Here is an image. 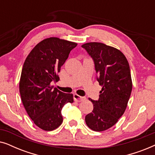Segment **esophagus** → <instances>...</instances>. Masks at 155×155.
Masks as SVG:
<instances>
[{
  "label": "esophagus",
  "instance_id": "34e87169",
  "mask_svg": "<svg viewBox=\"0 0 155 155\" xmlns=\"http://www.w3.org/2000/svg\"><path fill=\"white\" fill-rule=\"evenodd\" d=\"M73 98H74V100H75V101H78V102H80V101H84V99H85V97H81V96H80V95H78L77 94H75L73 95Z\"/></svg>",
  "mask_w": 155,
  "mask_h": 155
}]
</instances>
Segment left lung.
<instances>
[{"label":"left lung","instance_id":"8db88e82","mask_svg":"<svg viewBox=\"0 0 155 155\" xmlns=\"http://www.w3.org/2000/svg\"><path fill=\"white\" fill-rule=\"evenodd\" d=\"M94 62L97 81L102 87L98 100L89 99L94 109L85 116L87 126L104 131L114 126L124 114L132 91L129 63L117 48L99 42L82 45Z\"/></svg>","mask_w":155,"mask_h":155}]
</instances>
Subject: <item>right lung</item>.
Segmentation results:
<instances>
[{
    "label": "right lung",
    "instance_id": "1",
    "mask_svg": "<svg viewBox=\"0 0 155 155\" xmlns=\"http://www.w3.org/2000/svg\"><path fill=\"white\" fill-rule=\"evenodd\" d=\"M77 43L50 37L36 45L27 56L21 73L20 93L27 114L36 126L51 131L63 122L61 110L73 102V94L51 84L59 80L58 73Z\"/></svg>",
    "mask_w": 155,
    "mask_h": 155
}]
</instances>
